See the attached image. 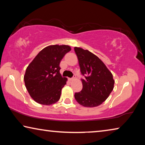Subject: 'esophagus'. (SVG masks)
I'll list each match as a JSON object with an SVG mask.
<instances>
[{
	"mask_svg": "<svg viewBox=\"0 0 145 145\" xmlns=\"http://www.w3.org/2000/svg\"><path fill=\"white\" fill-rule=\"evenodd\" d=\"M75 77H76V75L75 74V73H73V75H72V77H71L69 78V80H72V79H73V78H75Z\"/></svg>",
	"mask_w": 145,
	"mask_h": 145,
	"instance_id": "obj_1",
	"label": "esophagus"
}]
</instances>
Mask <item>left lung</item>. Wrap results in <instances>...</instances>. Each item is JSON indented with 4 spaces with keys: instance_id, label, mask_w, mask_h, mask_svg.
<instances>
[{
    "instance_id": "8db88e82",
    "label": "left lung",
    "mask_w": 145,
    "mask_h": 145,
    "mask_svg": "<svg viewBox=\"0 0 145 145\" xmlns=\"http://www.w3.org/2000/svg\"><path fill=\"white\" fill-rule=\"evenodd\" d=\"M82 76V89L75 93V99L84 107L102 104L113 89L114 80L111 72L97 56L88 50L75 47Z\"/></svg>"
}]
</instances>
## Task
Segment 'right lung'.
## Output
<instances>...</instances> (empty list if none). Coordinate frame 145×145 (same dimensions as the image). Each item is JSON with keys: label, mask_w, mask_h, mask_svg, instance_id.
Instances as JSON below:
<instances>
[{"label": "right lung", "mask_w": 145, "mask_h": 145, "mask_svg": "<svg viewBox=\"0 0 145 145\" xmlns=\"http://www.w3.org/2000/svg\"><path fill=\"white\" fill-rule=\"evenodd\" d=\"M71 50L68 45H50L41 50L27 68L24 82L36 102L51 105L59 100L67 78L60 73V62Z\"/></svg>", "instance_id": "obj_1"}]
</instances>
